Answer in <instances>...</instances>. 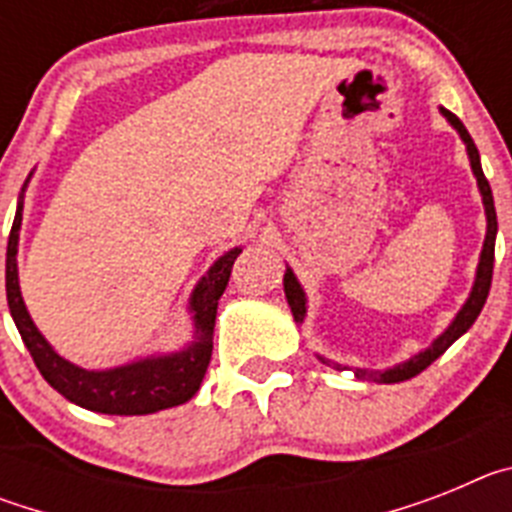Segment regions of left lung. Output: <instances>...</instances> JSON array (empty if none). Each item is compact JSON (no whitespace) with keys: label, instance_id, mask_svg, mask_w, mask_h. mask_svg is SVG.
<instances>
[{"label":"left lung","instance_id":"obj_1","mask_svg":"<svg viewBox=\"0 0 512 512\" xmlns=\"http://www.w3.org/2000/svg\"><path fill=\"white\" fill-rule=\"evenodd\" d=\"M441 112H443V117H446V120H449L451 125L459 130L461 140L467 143V153H469V161H472V171H474V176H477L479 192H482V202H485L487 235H485V246H482V256H479L477 279H474L472 295H469V300L464 302V307L459 310V315L454 318V323L443 330L441 336H438L431 346L425 348V351H420V354L413 356L410 361H405V364H397V366H392V369H384V372H366V369H356V377H361V379H372V382L392 384V382H405V379L418 377V374L423 372V369H428V366H431L433 361H436L438 356H441L443 351H446V348L456 341V338L464 336V333L472 328L474 320H477V315L482 312V307H485L487 295H490L492 266H495V235H497L495 200H492L490 182H487L485 171H482V164H479V151H477V146H474L472 135L467 133L464 122H461L454 112L443 110V107H441ZM284 295H287V302H289V307H292V315H295V320L297 323H302V320H305V312H307L305 292H302L300 282H297V277L292 274V269H287V274H284ZM320 359H323V356H320ZM336 366L338 369H346V366H341V364H336Z\"/></svg>","mask_w":512,"mask_h":512}]
</instances>
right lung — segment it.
I'll return each mask as SVG.
<instances>
[{
  "instance_id": "add662e5",
  "label": "right lung",
  "mask_w": 512,
  "mask_h": 512,
  "mask_svg": "<svg viewBox=\"0 0 512 512\" xmlns=\"http://www.w3.org/2000/svg\"><path fill=\"white\" fill-rule=\"evenodd\" d=\"M20 225L22 194L7 241V305L17 330H20L22 341H25L27 351L33 356L45 382L51 384L53 390L61 392L66 400L81 405V408L107 415H148L158 413V410L176 408V405L192 400L194 392L200 390L207 366H210L217 300L223 297L225 287H228L230 269H233L235 259H238V253L243 248H233L225 256H220L205 277L200 279V284L194 287L189 307L194 312L197 338H194L192 346H187L179 354L140 359L133 361V364L117 366V369H107V372H89V369H81V366L58 356L30 320V312H27L20 295V282H17Z\"/></svg>"
}]
</instances>
